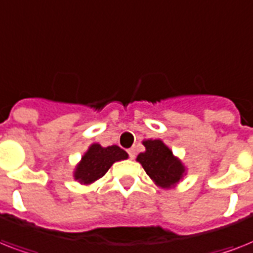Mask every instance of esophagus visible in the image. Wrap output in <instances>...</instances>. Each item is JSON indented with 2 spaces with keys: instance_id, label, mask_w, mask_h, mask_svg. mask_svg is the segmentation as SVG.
I'll list each match as a JSON object with an SVG mask.
<instances>
[{
  "instance_id": "obj_1",
  "label": "esophagus",
  "mask_w": 253,
  "mask_h": 253,
  "mask_svg": "<svg viewBox=\"0 0 253 253\" xmlns=\"http://www.w3.org/2000/svg\"><path fill=\"white\" fill-rule=\"evenodd\" d=\"M127 152H128V156H130V159L135 158V150H134V148H130V150L127 151Z\"/></svg>"
}]
</instances>
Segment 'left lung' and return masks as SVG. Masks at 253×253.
Instances as JSON below:
<instances>
[{
  "instance_id": "left-lung-1",
  "label": "left lung",
  "mask_w": 253,
  "mask_h": 253,
  "mask_svg": "<svg viewBox=\"0 0 253 253\" xmlns=\"http://www.w3.org/2000/svg\"><path fill=\"white\" fill-rule=\"evenodd\" d=\"M146 151L138 155V160L155 184L163 189L174 186L184 177V164L173 156L172 151L160 139L143 142Z\"/></svg>"
}]
</instances>
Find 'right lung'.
Wrapping results in <instances>:
<instances>
[{"instance_id":"1","label":"right lung","mask_w":253,"mask_h":253,"mask_svg":"<svg viewBox=\"0 0 253 253\" xmlns=\"http://www.w3.org/2000/svg\"><path fill=\"white\" fill-rule=\"evenodd\" d=\"M128 158L126 151L118 146L102 147L94 143L89 147V150L81 158V162L75 169V180H79L81 184H91L109 170L115 162L126 160Z\"/></svg>"}]
</instances>
